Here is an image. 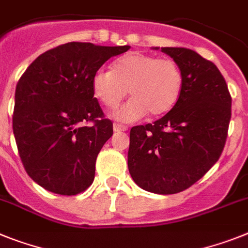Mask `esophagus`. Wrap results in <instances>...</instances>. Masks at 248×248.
I'll return each mask as SVG.
<instances>
[{
  "instance_id": "esophagus-1",
  "label": "esophagus",
  "mask_w": 248,
  "mask_h": 248,
  "mask_svg": "<svg viewBox=\"0 0 248 248\" xmlns=\"http://www.w3.org/2000/svg\"><path fill=\"white\" fill-rule=\"evenodd\" d=\"M114 132L116 133H122V132H126L128 130V126L123 125V124H119V123H114Z\"/></svg>"
}]
</instances>
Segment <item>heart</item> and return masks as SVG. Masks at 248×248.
<instances>
[{
    "mask_svg": "<svg viewBox=\"0 0 248 248\" xmlns=\"http://www.w3.org/2000/svg\"><path fill=\"white\" fill-rule=\"evenodd\" d=\"M93 94L107 109H115L126 96L132 99L114 113L123 123L167 114L183 93L185 76L173 59L143 52H129L116 59L110 71L100 70L92 81Z\"/></svg>",
    "mask_w": 248,
    "mask_h": 248,
    "instance_id": "obj_1",
    "label": "heart"
}]
</instances>
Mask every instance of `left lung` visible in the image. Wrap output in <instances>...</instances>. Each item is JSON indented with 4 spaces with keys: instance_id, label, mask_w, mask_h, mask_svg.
<instances>
[{
    "instance_id": "obj_1",
    "label": "left lung",
    "mask_w": 248,
    "mask_h": 248,
    "mask_svg": "<svg viewBox=\"0 0 248 248\" xmlns=\"http://www.w3.org/2000/svg\"><path fill=\"white\" fill-rule=\"evenodd\" d=\"M181 66L183 93L153 124L130 129L128 168L143 189L174 194L200 181L225 148L232 98L212 61L185 47H162Z\"/></svg>"
}]
</instances>
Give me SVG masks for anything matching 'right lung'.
I'll list each match as a JSON object with an SVG mask.
<instances>
[{
    "mask_svg": "<svg viewBox=\"0 0 248 248\" xmlns=\"http://www.w3.org/2000/svg\"><path fill=\"white\" fill-rule=\"evenodd\" d=\"M129 48L67 42L40 55L18 80L15 139L27 174L46 190L75 196L92 186L96 156L113 135L93 78Z\"/></svg>",
    "mask_w": 248,
    "mask_h": 248,
    "instance_id": "right-lung-1",
    "label": "right lung"
}]
</instances>
